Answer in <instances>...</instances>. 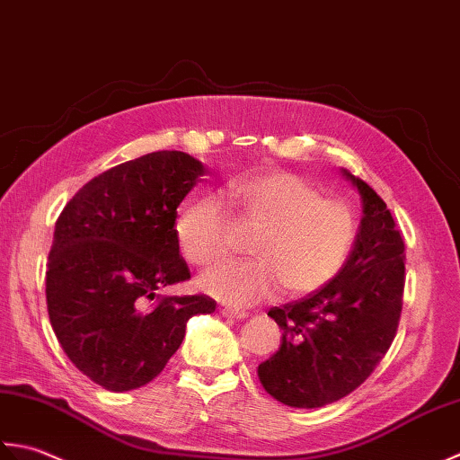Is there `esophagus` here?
Wrapping results in <instances>:
<instances>
[{"instance_id":"obj_1","label":"esophagus","mask_w":460,"mask_h":460,"mask_svg":"<svg viewBox=\"0 0 460 460\" xmlns=\"http://www.w3.org/2000/svg\"><path fill=\"white\" fill-rule=\"evenodd\" d=\"M220 314L224 315V317H230V320H243V317H246L248 314L246 312H242V309H234V307H220Z\"/></svg>"}]
</instances>
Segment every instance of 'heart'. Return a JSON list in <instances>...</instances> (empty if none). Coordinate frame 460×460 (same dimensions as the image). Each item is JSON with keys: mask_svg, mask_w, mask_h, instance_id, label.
<instances>
[{"mask_svg": "<svg viewBox=\"0 0 460 460\" xmlns=\"http://www.w3.org/2000/svg\"><path fill=\"white\" fill-rule=\"evenodd\" d=\"M236 208L258 224L250 252L256 260H230L200 278V289L232 307H246L279 294L305 296L340 276L359 234L348 202L325 199L309 178L254 172L222 189ZM228 217L214 196H196L176 218V242L194 266H212L228 254Z\"/></svg>", "mask_w": 460, "mask_h": 460, "instance_id": "b5f03b06", "label": "heart"}]
</instances>
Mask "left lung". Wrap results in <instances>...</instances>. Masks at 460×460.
I'll list each match as a JSON object with an SVG mask.
<instances>
[{"instance_id": "8db88e82", "label": "left lung", "mask_w": 460, "mask_h": 460, "mask_svg": "<svg viewBox=\"0 0 460 460\" xmlns=\"http://www.w3.org/2000/svg\"><path fill=\"white\" fill-rule=\"evenodd\" d=\"M343 174L363 202L348 264L317 292L268 312L284 333L279 349L258 365V377L289 407H323L349 395L385 358L399 327L405 242L381 196L359 176Z\"/></svg>"}]
</instances>
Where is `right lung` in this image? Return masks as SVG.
<instances>
[{"label":"right lung","instance_id":"add662e5","mask_svg":"<svg viewBox=\"0 0 460 460\" xmlns=\"http://www.w3.org/2000/svg\"><path fill=\"white\" fill-rule=\"evenodd\" d=\"M202 163L158 151L89 181L55 222L45 276L47 312L63 351L109 391L146 385L181 348L186 322L217 302L158 296L190 278L176 242V208Z\"/></svg>","mask_w":460,"mask_h":460}]
</instances>
